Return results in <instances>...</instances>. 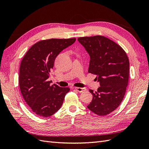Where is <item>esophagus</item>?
<instances>
[{"mask_svg": "<svg viewBox=\"0 0 149 149\" xmlns=\"http://www.w3.org/2000/svg\"><path fill=\"white\" fill-rule=\"evenodd\" d=\"M74 89H75L76 91H77L78 92H79V93H81V92H83L84 91H86V89L84 88H78V87H76Z\"/></svg>", "mask_w": 149, "mask_h": 149, "instance_id": "obj_1", "label": "esophagus"}]
</instances>
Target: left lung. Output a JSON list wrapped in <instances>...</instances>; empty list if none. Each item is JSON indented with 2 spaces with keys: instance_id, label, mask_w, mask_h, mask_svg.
<instances>
[{
  "instance_id": "1",
  "label": "left lung",
  "mask_w": 149,
  "mask_h": 149,
  "mask_svg": "<svg viewBox=\"0 0 149 149\" xmlns=\"http://www.w3.org/2000/svg\"><path fill=\"white\" fill-rule=\"evenodd\" d=\"M90 56L88 73L96 74L97 91H89L93 96L87 106L99 116H106L123 101L129 76V58L118 44L103 36L78 38Z\"/></svg>"
}]
</instances>
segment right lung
<instances>
[{"mask_svg":"<svg viewBox=\"0 0 149 149\" xmlns=\"http://www.w3.org/2000/svg\"><path fill=\"white\" fill-rule=\"evenodd\" d=\"M76 38L42 40L34 44L21 61L19 86L26 104L35 114L49 117L60 109L69 88H61L48 81L55 58Z\"/></svg>","mask_w":149,"mask_h":149,"instance_id":"1","label":"right lung"}]
</instances>
